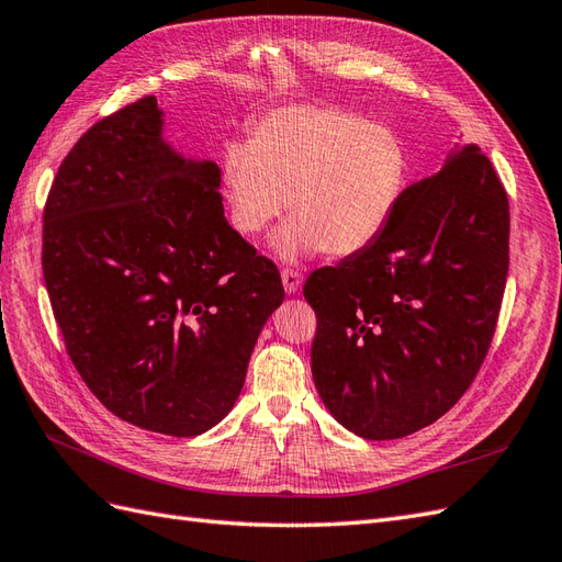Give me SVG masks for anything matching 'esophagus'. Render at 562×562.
<instances>
[{"mask_svg": "<svg viewBox=\"0 0 562 562\" xmlns=\"http://www.w3.org/2000/svg\"><path fill=\"white\" fill-rule=\"evenodd\" d=\"M301 282H304V276L299 270H282V284L286 294H296L301 290Z\"/></svg>", "mask_w": 562, "mask_h": 562, "instance_id": "esophagus-1", "label": "esophagus"}]
</instances>
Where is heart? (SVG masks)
<instances>
[{
    "instance_id": "b5f03b06",
    "label": "heart",
    "mask_w": 562,
    "mask_h": 562,
    "mask_svg": "<svg viewBox=\"0 0 562 562\" xmlns=\"http://www.w3.org/2000/svg\"><path fill=\"white\" fill-rule=\"evenodd\" d=\"M408 161L390 127L329 106H282L229 144L221 184L229 223L256 237L290 204L272 239L282 261L327 251L356 256L375 244L401 204Z\"/></svg>"
}]
</instances>
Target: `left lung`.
Listing matches in <instances>:
<instances>
[{
	"instance_id": "8db88e82",
	"label": "left lung",
	"mask_w": 562,
	"mask_h": 562,
	"mask_svg": "<svg viewBox=\"0 0 562 562\" xmlns=\"http://www.w3.org/2000/svg\"><path fill=\"white\" fill-rule=\"evenodd\" d=\"M506 190L477 144L406 187L370 249L311 272V370L353 435L418 431L465 394L492 344L508 276Z\"/></svg>"
}]
</instances>
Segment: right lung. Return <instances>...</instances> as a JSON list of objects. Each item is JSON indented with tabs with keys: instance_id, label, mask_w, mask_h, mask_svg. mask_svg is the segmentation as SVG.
Instances as JSON below:
<instances>
[{
	"instance_id": "right-lung-1",
	"label": "right lung",
	"mask_w": 562,
	"mask_h": 562,
	"mask_svg": "<svg viewBox=\"0 0 562 562\" xmlns=\"http://www.w3.org/2000/svg\"><path fill=\"white\" fill-rule=\"evenodd\" d=\"M218 190V164L172 149L144 97L76 142L47 196L42 270L70 361L113 415L158 435H204L233 411L284 299Z\"/></svg>"
}]
</instances>
